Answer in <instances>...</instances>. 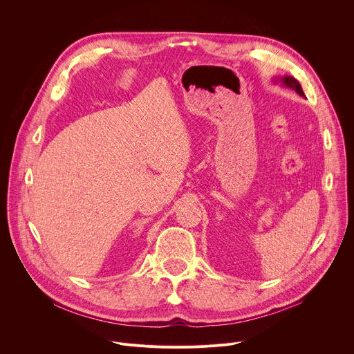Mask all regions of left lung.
Here are the masks:
<instances>
[{"instance_id": "obj_1", "label": "left lung", "mask_w": 354, "mask_h": 354, "mask_svg": "<svg viewBox=\"0 0 354 354\" xmlns=\"http://www.w3.org/2000/svg\"><path fill=\"white\" fill-rule=\"evenodd\" d=\"M274 83H281L282 86L288 87V88H292L295 90L299 95L301 97H306L304 93H303V88L300 86V83L293 77V76H283V77H274Z\"/></svg>"}]
</instances>
